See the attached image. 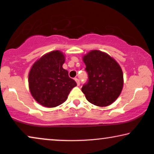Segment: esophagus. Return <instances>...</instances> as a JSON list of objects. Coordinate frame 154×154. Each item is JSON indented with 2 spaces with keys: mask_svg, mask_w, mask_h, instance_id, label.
<instances>
[{
  "mask_svg": "<svg viewBox=\"0 0 154 154\" xmlns=\"http://www.w3.org/2000/svg\"><path fill=\"white\" fill-rule=\"evenodd\" d=\"M75 81H76V83H77V85H80V81L78 79H75Z\"/></svg>",
  "mask_w": 154,
  "mask_h": 154,
  "instance_id": "obj_1",
  "label": "esophagus"
}]
</instances>
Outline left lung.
Masks as SVG:
<instances>
[{
	"mask_svg": "<svg viewBox=\"0 0 154 154\" xmlns=\"http://www.w3.org/2000/svg\"><path fill=\"white\" fill-rule=\"evenodd\" d=\"M88 73V82L82 87L88 101L106 107L116 100L123 88L120 66L107 54L93 50L83 57Z\"/></svg>",
	"mask_w": 154,
	"mask_h": 154,
	"instance_id": "1",
	"label": "left lung"
}]
</instances>
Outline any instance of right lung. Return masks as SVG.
Segmentation results:
<instances>
[{"label":"right lung","mask_w":154,"mask_h":154,"mask_svg":"<svg viewBox=\"0 0 154 154\" xmlns=\"http://www.w3.org/2000/svg\"><path fill=\"white\" fill-rule=\"evenodd\" d=\"M65 57L60 51L44 55L32 66L29 88L32 97L44 107H54L67 99L76 82L69 76L62 66Z\"/></svg>","instance_id":"obj_1"}]
</instances>
